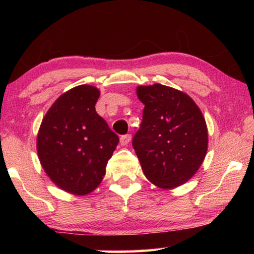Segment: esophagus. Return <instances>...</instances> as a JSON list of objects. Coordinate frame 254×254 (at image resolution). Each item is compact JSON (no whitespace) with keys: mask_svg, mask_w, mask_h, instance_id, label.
<instances>
[{"mask_svg":"<svg viewBox=\"0 0 254 254\" xmlns=\"http://www.w3.org/2000/svg\"><path fill=\"white\" fill-rule=\"evenodd\" d=\"M131 137H132L131 134L122 135L121 137H120V143H121V145H127L131 141Z\"/></svg>","mask_w":254,"mask_h":254,"instance_id":"1","label":"esophagus"}]
</instances>
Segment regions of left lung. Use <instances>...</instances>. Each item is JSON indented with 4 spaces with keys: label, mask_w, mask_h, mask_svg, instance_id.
<instances>
[{
    "label": "left lung",
    "mask_w": 254,
    "mask_h": 254,
    "mask_svg": "<svg viewBox=\"0 0 254 254\" xmlns=\"http://www.w3.org/2000/svg\"><path fill=\"white\" fill-rule=\"evenodd\" d=\"M136 94L144 109L132 145L143 174L158 187H177L195 175L206 156L205 119L187 94L168 86H140Z\"/></svg>",
    "instance_id": "8db88e82"
}]
</instances>
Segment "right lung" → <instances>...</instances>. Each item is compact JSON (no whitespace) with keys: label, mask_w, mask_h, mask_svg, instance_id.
<instances>
[{"label":"right lung","mask_w":254,"mask_h":254,"mask_svg":"<svg viewBox=\"0 0 254 254\" xmlns=\"http://www.w3.org/2000/svg\"><path fill=\"white\" fill-rule=\"evenodd\" d=\"M100 91L80 85L63 94L47 112L38 133L42 168L64 190L75 195L93 191L105 175L119 136L96 113Z\"/></svg>","instance_id":"1"}]
</instances>
